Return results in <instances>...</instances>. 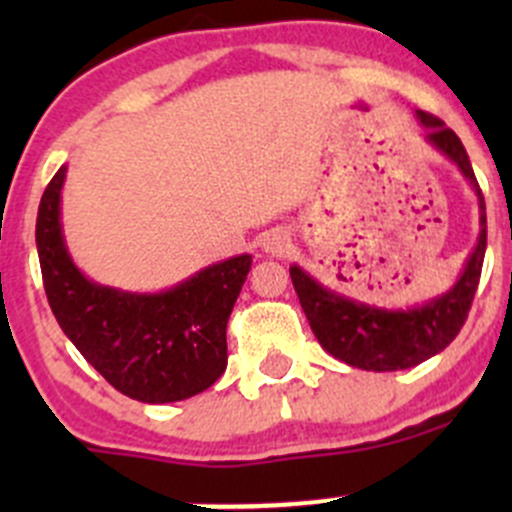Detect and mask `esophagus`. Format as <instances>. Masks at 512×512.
Wrapping results in <instances>:
<instances>
[{
    "label": "esophagus",
    "mask_w": 512,
    "mask_h": 512,
    "mask_svg": "<svg viewBox=\"0 0 512 512\" xmlns=\"http://www.w3.org/2000/svg\"><path fill=\"white\" fill-rule=\"evenodd\" d=\"M282 245H285V242H282L280 235H267L265 237V247L270 252H282Z\"/></svg>",
    "instance_id": "1"
}]
</instances>
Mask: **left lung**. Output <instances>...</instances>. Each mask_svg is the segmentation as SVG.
I'll return each mask as SVG.
<instances>
[{"label":"left lung","instance_id":"obj_1","mask_svg":"<svg viewBox=\"0 0 512 512\" xmlns=\"http://www.w3.org/2000/svg\"><path fill=\"white\" fill-rule=\"evenodd\" d=\"M418 121L426 128V141L451 158L461 168L478 195L480 235L458 282L441 297L414 309H379L371 304L354 302L332 289L322 287L302 267H289V277L297 289L299 304L309 319L314 337L329 354L344 364L366 371L411 369L431 359L458 337L468 319L473 297L480 282L485 257V200L478 188L461 138L443 126L441 118L418 111Z\"/></svg>","mask_w":512,"mask_h":512}]
</instances>
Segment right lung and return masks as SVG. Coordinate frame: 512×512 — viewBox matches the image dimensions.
I'll use <instances>...</instances> for the list:
<instances>
[{
    "label": "right lung",
    "mask_w": 512,
    "mask_h": 512,
    "mask_svg": "<svg viewBox=\"0 0 512 512\" xmlns=\"http://www.w3.org/2000/svg\"><path fill=\"white\" fill-rule=\"evenodd\" d=\"M66 165L46 185L36 215V250L56 322L84 359L121 394L170 404L200 394L227 366V319L252 255L195 272L168 292L133 294L84 277L61 232Z\"/></svg>",
    "instance_id": "1"
}]
</instances>
